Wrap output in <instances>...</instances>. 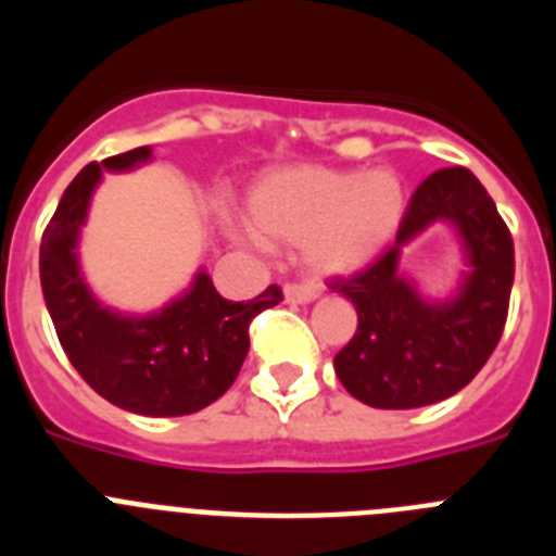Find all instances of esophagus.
I'll return each instance as SVG.
<instances>
[{
  "instance_id": "esophagus-1",
  "label": "esophagus",
  "mask_w": 556,
  "mask_h": 556,
  "mask_svg": "<svg viewBox=\"0 0 556 556\" xmlns=\"http://www.w3.org/2000/svg\"><path fill=\"white\" fill-rule=\"evenodd\" d=\"M317 298H320V292L314 287H298V283L283 287V301L294 303V306H306V303H314Z\"/></svg>"
}]
</instances>
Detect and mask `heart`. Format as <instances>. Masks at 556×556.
<instances>
[{
    "label": "heart",
    "mask_w": 556,
    "mask_h": 556,
    "mask_svg": "<svg viewBox=\"0 0 556 556\" xmlns=\"http://www.w3.org/2000/svg\"><path fill=\"white\" fill-rule=\"evenodd\" d=\"M406 186L395 169H331L287 164L248 191L244 219L255 242L301 244L317 278H351L376 264L406 217Z\"/></svg>",
    "instance_id": "b5f03b06"
}]
</instances>
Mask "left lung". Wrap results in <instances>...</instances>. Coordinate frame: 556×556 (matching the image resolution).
Masks as SVG:
<instances>
[{"instance_id":"left-lung-1","label":"left lung","mask_w":556,"mask_h":556,"mask_svg":"<svg viewBox=\"0 0 556 556\" xmlns=\"http://www.w3.org/2000/svg\"><path fill=\"white\" fill-rule=\"evenodd\" d=\"M434 224L452 228L466 269L451 293L429 295L400 267L403 250ZM515 278L507 225L470 169H440L417 186L395 244L370 269L333 281L358 328L333 356L339 381L376 409H417L456 395L498 345Z\"/></svg>"}]
</instances>
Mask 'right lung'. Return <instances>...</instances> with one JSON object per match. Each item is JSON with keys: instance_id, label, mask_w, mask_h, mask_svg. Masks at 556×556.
Returning <instances> with one entry per match:
<instances>
[{"instance_id": "1", "label": "right lung", "mask_w": 556, "mask_h": 556, "mask_svg": "<svg viewBox=\"0 0 556 556\" xmlns=\"http://www.w3.org/2000/svg\"><path fill=\"white\" fill-rule=\"evenodd\" d=\"M152 159V147H136L88 164L68 184L43 230L41 289L63 351L91 390L125 412L180 417L205 409L233 384L248 356L250 323L281 303V289L230 303L200 267L184 292L152 312H122L97 298L80 264L94 191L105 172L141 169Z\"/></svg>"}]
</instances>
